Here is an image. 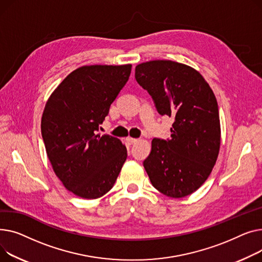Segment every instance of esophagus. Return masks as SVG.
Listing matches in <instances>:
<instances>
[{
    "instance_id": "obj_1",
    "label": "esophagus",
    "mask_w": 262,
    "mask_h": 262,
    "mask_svg": "<svg viewBox=\"0 0 262 262\" xmlns=\"http://www.w3.org/2000/svg\"><path fill=\"white\" fill-rule=\"evenodd\" d=\"M127 142L130 144V145H133L137 142L136 138H132V137H127Z\"/></svg>"
}]
</instances>
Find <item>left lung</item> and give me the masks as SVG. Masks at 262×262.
I'll return each mask as SVG.
<instances>
[{
	"instance_id": "1",
	"label": "left lung",
	"mask_w": 262,
	"mask_h": 262,
	"mask_svg": "<svg viewBox=\"0 0 262 262\" xmlns=\"http://www.w3.org/2000/svg\"><path fill=\"white\" fill-rule=\"evenodd\" d=\"M135 79L161 115L173 117L171 137L153 138L144 167L153 187L183 198L202 186L216 164L221 129L216 96L194 69L171 60L136 66Z\"/></svg>"
}]
</instances>
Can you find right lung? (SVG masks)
Listing matches in <instances>:
<instances>
[{"instance_id":"right-lung-1","label":"right lung","mask_w":262,"mask_h":262,"mask_svg":"<svg viewBox=\"0 0 262 262\" xmlns=\"http://www.w3.org/2000/svg\"><path fill=\"white\" fill-rule=\"evenodd\" d=\"M131 68L81 67L66 77L45 104L41 133L46 153L64 187L80 198L105 194L126 162V146L97 131L127 83Z\"/></svg>"}]
</instances>
